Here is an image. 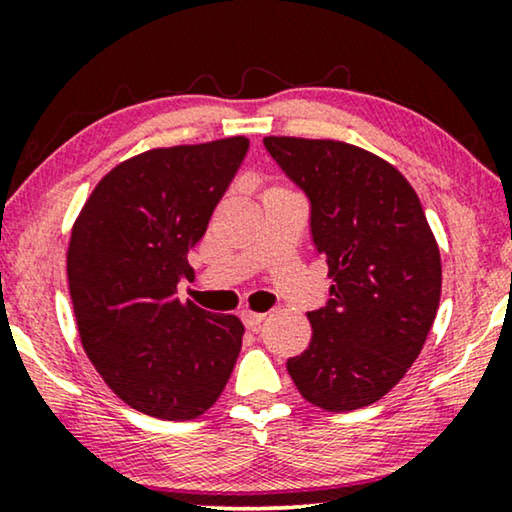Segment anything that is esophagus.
I'll use <instances>...</instances> for the list:
<instances>
[{"instance_id":"1","label":"esophagus","mask_w":512,"mask_h":512,"mask_svg":"<svg viewBox=\"0 0 512 512\" xmlns=\"http://www.w3.org/2000/svg\"><path fill=\"white\" fill-rule=\"evenodd\" d=\"M263 319H265L263 312L242 310V321H244V326L249 328V331H258V328H261V324H263Z\"/></svg>"}]
</instances>
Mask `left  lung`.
I'll use <instances>...</instances> for the list:
<instances>
[{
    "label": "left lung",
    "mask_w": 512,
    "mask_h": 512,
    "mask_svg": "<svg viewBox=\"0 0 512 512\" xmlns=\"http://www.w3.org/2000/svg\"><path fill=\"white\" fill-rule=\"evenodd\" d=\"M263 144L310 200L314 247L333 279L326 307L307 312L310 347L286 370L321 410L380 401L422 352L440 303V251L422 202L394 165L354 144Z\"/></svg>",
    "instance_id": "obj_1"
}]
</instances>
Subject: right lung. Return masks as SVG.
I'll return each instance as SVG.
<instances>
[{
	"label": "right lung",
	"mask_w": 512,
	"mask_h": 512,
	"mask_svg": "<svg viewBox=\"0 0 512 512\" xmlns=\"http://www.w3.org/2000/svg\"><path fill=\"white\" fill-rule=\"evenodd\" d=\"M247 151V137H226L139 153L104 174L74 221L67 279L81 345L144 415H205L233 373L242 321L181 303L177 284Z\"/></svg>",
	"instance_id": "right-lung-1"
}]
</instances>
